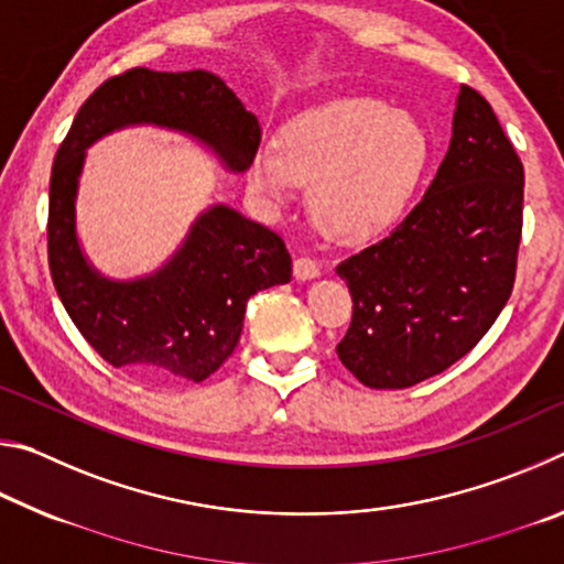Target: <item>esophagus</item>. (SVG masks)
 Masks as SVG:
<instances>
[{
  "label": "esophagus",
  "instance_id": "esophagus-1",
  "mask_svg": "<svg viewBox=\"0 0 564 564\" xmlns=\"http://www.w3.org/2000/svg\"><path fill=\"white\" fill-rule=\"evenodd\" d=\"M318 273H321L318 261L311 259V256H301V259L293 261V275L299 281H311V279H316Z\"/></svg>",
  "mask_w": 564,
  "mask_h": 564
}]
</instances>
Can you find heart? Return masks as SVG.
<instances>
[{
  "mask_svg": "<svg viewBox=\"0 0 564 564\" xmlns=\"http://www.w3.org/2000/svg\"><path fill=\"white\" fill-rule=\"evenodd\" d=\"M431 159V139L408 111L378 99H336L283 123L275 147L248 159V188L283 208L299 181L328 234L360 241L393 226L413 198Z\"/></svg>",
  "mask_w": 564,
  "mask_h": 564,
  "instance_id": "heart-1",
  "label": "heart"
}]
</instances>
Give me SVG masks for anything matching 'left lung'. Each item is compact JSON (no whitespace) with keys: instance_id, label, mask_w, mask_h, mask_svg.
I'll list each match as a JSON object with an SVG mask.
<instances>
[{"instance_id":"left-lung-1","label":"left lung","mask_w":564,"mask_h":564,"mask_svg":"<svg viewBox=\"0 0 564 564\" xmlns=\"http://www.w3.org/2000/svg\"><path fill=\"white\" fill-rule=\"evenodd\" d=\"M524 171L485 97L460 87L451 149L403 221L336 265L352 299L338 358L362 386L410 388L470 352L508 303Z\"/></svg>"}]
</instances>
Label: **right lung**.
<instances>
[{
  "mask_svg": "<svg viewBox=\"0 0 564 564\" xmlns=\"http://www.w3.org/2000/svg\"><path fill=\"white\" fill-rule=\"evenodd\" d=\"M131 123L184 131L231 171H246L261 144V127L221 76L137 66L111 76L82 104L54 156L46 251L74 326L113 368L149 380L202 383L234 352L248 299L291 281V253L271 228L212 206L156 273L104 279L76 238V188L87 149Z\"/></svg>",
  "mask_w": 564,
  "mask_h": 564,
  "instance_id": "right-lung-1",
  "label": "right lung"
}]
</instances>
